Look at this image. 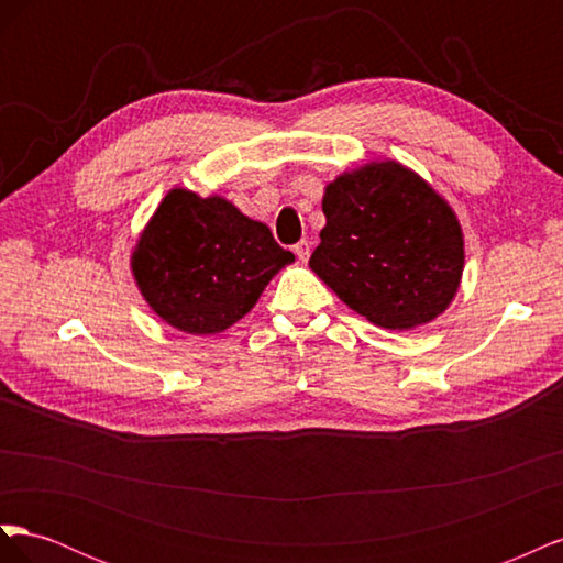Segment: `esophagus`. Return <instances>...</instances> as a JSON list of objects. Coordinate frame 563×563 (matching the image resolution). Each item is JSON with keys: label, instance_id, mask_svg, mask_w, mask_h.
I'll return each mask as SVG.
<instances>
[{"label": "esophagus", "instance_id": "obj_1", "mask_svg": "<svg viewBox=\"0 0 563 563\" xmlns=\"http://www.w3.org/2000/svg\"><path fill=\"white\" fill-rule=\"evenodd\" d=\"M294 253L298 255V258L305 263L310 258V253H312V244L308 242V240H300L296 246H294Z\"/></svg>", "mask_w": 563, "mask_h": 563}]
</instances>
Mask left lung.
I'll list each match as a JSON object with an SVG mask.
<instances>
[{"label": "left lung", "instance_id": "8db88e82", "mask_svg": "<svg viewBox=\"0 0 563 563\" xmlns=\"http://www.w3.org/2000/svg\"><path fill=\"white\" fill-rule=\"evenodd\" d=\"M327 228L310 267L376 327L406 331L449 308L463 275V232L449 203L401 164L340 176L321 201Z\"/></svg>", "mask_w": 563, "mask_h": 563}]
</instances>
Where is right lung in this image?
I'll return each mask as SVG.
<instances>
[{
    "mask_svg": "<svg viewBox=\"0 0 563 563\" xmlns=\"http://www.w3.org/2000/svg\"><path fill=\"white\" fill-rule=\"evenodd\" d=\"M291 261L267 225L230 201L172 190L135 246L133 275L164 321L203 335L242 319Z\"/></svg>",
    "mask_w": 563,
    "mask_h": 563,
    "instance_id": "right-lung-1",
    "label": "right lung"
}]
</instances>
